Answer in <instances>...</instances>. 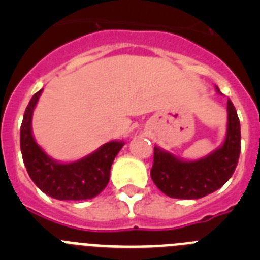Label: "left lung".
Listing matches in <instances>:
<instances>
[{
	"mask_svg": "<svg viewBox=\"0 0 260 260\" xmlns=\"http://www.w3.org/2000/svg\"><path fill=\"white\" fill-rule=\"evenodd\" d=\"M220 93V89L216 87ZM226 135L219 148L198 160H183L156 146L151 178L165 195L199 199L219 190L236 171L241 152V126L237 110L228 100Z\"/></svg>",
	"mask_w": 260,
	"mask_h": 260,
	"instance_id": "8db88e82",
	"label": "left lung"
}]
</instances>
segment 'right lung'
<instances>
[{
    "mask_svg": "<svg viewBox=\"0 0 260 260\" xmlns=\"http://www.w3.org/2000/svg\"><path fill=\"white\" fill-rule=\"evenodd\" d=\"M43 89L32 96L20 126V151L31 180L43 192L58 201L95 198L109 182L110 168L123 142L112 141L77 161L61 162L50 157L32 134V114Z\"/></svg>",
    "mask_w": 260,
    "mask_h": 260,
    "instance_id": "add662e5",
    "label": "right lung"
}]
</instances>
